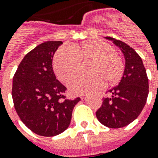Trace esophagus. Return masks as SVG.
Listing matches in <instances>:
<instances>
[{"label": "esophagus", "instance_id": "1", "mask_svg": "<svg viewBox=\"0 0 158 158\" xmlns=\"http://www.w3.org/2000/svg\"><path fill=\"white\" fill-rule=\"evenodd\" d=\"M83 97H84V96H82V97H81V98H83Z\"/></svg>", "mask_w": 158, "mask_h": 158}]
</instances>
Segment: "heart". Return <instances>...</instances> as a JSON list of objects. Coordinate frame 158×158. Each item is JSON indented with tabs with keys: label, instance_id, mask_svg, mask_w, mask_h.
<instances>
[{
	"label": "heart",
	"instance_id": "heart-1",
	"mask_svg": "<svg viewBox=\"0 0 158 158\" xmlns=\"http://www.w3.org/2000/svg\"><path fill=\"white\" fill-rule=\"evenodd\" d=\"M60 47L54 56L53 65L56 75L68 81L79 71L81 61L90 60L89 73L73 77L68 88L74 94H84L104 85H113L120 81L124 72V62L114 48L102 40H89L80 45Z\"/></svg>",
	"mask_w": 158,
	"mask_h": 158
}]
</instances>
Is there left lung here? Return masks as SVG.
<instances>
[{
    "instance_id": "left-lung-1",
    "label": "left lung",
    "mask_w": 158,
    "mask_h": 158,
    "mask_svg": "<svg viewBox=\"0 0 158 158\" xmlns=\"http://www.w3.org/2000/svg\"><path fill=\"white\" fill-rule=\"evenodd\" d=\"M125 57V70L119 85L109 90L96 116L110 128L126 127L136 119L144 109L149 93L148 77L141 57L129 45L113 37H106Z\"/></svg>"
}]
</instances>
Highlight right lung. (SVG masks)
I'll return each instance as SVG.
<instances>
[{
  "label": "right lung",
  "mask_w": 158,
  "mask_h": 158,
  "mask_svg": "<svg viewBox=\"0 0 158 158\" xmlns=\"http://www.w3.org/2000/svg\"><path fill=\"white\" fill-rule=\"evenodd\" d=\"M61 41H48L26 54L13 79L12 97L22 122L44 137L60 134L70 125L74 106L80 101L66 98L67 88L56 79L53 56Z\"/></svg>",
  "instance_id": "add662e5"
}]
</instances>
